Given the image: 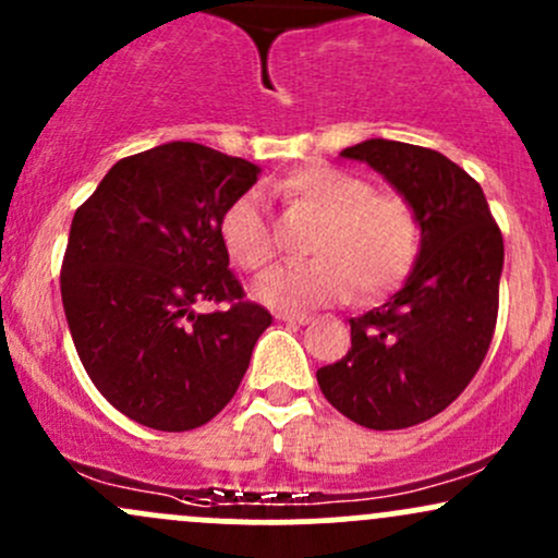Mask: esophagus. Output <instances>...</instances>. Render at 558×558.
Returning a JSON list of instances; mask_svg holds the SVG:
<instances>
[{
    "label": "esophagus",
    "mask_w": 558,
    "mask_h": 558,
    "mask_svg": "<svg viewBox=\"0 0 558 558\" xmlns=\"http://www.w3.org/2000/svg\"><path fill=\"white\" fill-rule=\"evenodd\" d=\"M278 320H283V324H296V326H304L310 324V315L307 313H278Z\"/></svg>",
    "instance_id": "obj_1"
}]
</instances>
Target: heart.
Instances as JSON below:
<instances>
[{"mask_svg":"<svg viewBox=\"0 0 558 558\" xmlns=\"http://www.w3.org/2000/svg\"><path fill=\"white\" fill-rule=\"evenodd\" d=\"M272 195L324 216L310 251L315 259L286 264L256 283V296L278 310H307L348 296L379 294L403 278L417 256L420 227L407 201L377 195L361 175L333 166H304L272 181ZM221 243L243 269H264L275 256L267 210L256 192L227 205Z\"/></svg>","mask_w":558,"mask_h":558,"instance_id":"obj_1","label":"heart"}]
</instances>
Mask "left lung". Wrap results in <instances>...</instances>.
Listing matches in <instances>:
<instances>
[{
	"label": "left lung",
	"mask_w": 558,
	"mask_h": 558,
	"mask_svg": "<svg viewBox=\"0 0 558 558\" xmlns=\"http://www.w3.org/2000/svg\"><path fill=\"white\" fill-rule=\"evenodd\" d=\"M412 208L420 254L383 307L350 320L353 348L318 368L333 409L372 430L436 417L476 377L497 324L502 234L478 181L441 151L368 138L342 149Z\"/></svg>",
	"instance_id": "left-lung-1"
}]
</instances>
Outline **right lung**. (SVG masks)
<instances>
[{
  "label": "right lung",
  "instance_id": "add662e5",
  "mask_svg": "<svg viewBox=\"0 0 558 558\" xmlns=\"http://www.w3.org/2000/svg\"><path fill=\"white\" fill-rule=\"evenodd\" d=\"M259 166L171 141L109 168L72 219L61 267L69 331L87 377L125 417L166 433L232 401L272 324L245 302L219 234ZM227 301L216 314L196 310Z\"/></svg>",
  "mask_w": 558,
  "mask_h": 558
}]
</instances>
